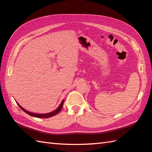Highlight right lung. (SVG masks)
<instances>
[{
	"label": "right lung",
	"mask_w": 152,
	"mask_h": 152,
	"mask_svg": "<svg viewBox=\"0 0 152 152\" xmlns=\"http://www.w3.org/2000/svg\"><path fill=\"white\" fill-rule=\"evenodd\" d=\"M64 100L62 101H61V104H60V106H59L57 109H56L55 110H53V111L51 112V113H44V114H39V113H31V112H29L27 111V110H25V109H23L20 105H19V104L18 103V102H17V104L19 105V107L21 109L23 110L25 113H26L27 114L31 115V116L32 117H37V118H49V117H53L54 116V115H57L58 113H60V110H61V109H62V107H63V104H64Z\"/></svg>",
	"instance_id": "add662e5"
}]
</instances>
